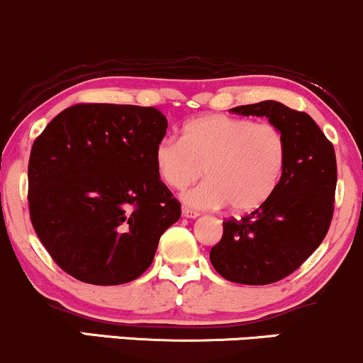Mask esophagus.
I'll return each instance as SVG.
<instances>
[{"mask_svg": "<svg viewBox=\"0 0 363 363\" xmlns=\"http://www.w3.org/2000/svg\"><path fill=\"white\" fill-rule=\"evenodd\" d=\"M182 214L183 217H186V219H195V217H199L197 211H191V208H186V207H183Z\"/></svg>", "mask_w": 363, "mask_h": 363, "instance_id": "34e87169", "label": "esophagus"}]
</instances>
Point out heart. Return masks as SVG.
I'll list each match as a JSON object with an SVG mask.
<instances>
[{
	"label": "heart",
	"instance_id": "obj_1",
	"mask_svg": "<svg viewBox=\"0 0 363 363\" xmlns=\"http://www.w3.org/2000/svg\"><path fill=\"white\" fill-rule=\"evenodd\" d=\"M287 163V143L268 122L212 113L186 122L182 140L164 138L155 147L157 177L182 190L206 172L207 182L183 194L194 208L257 211L274 195Z\"/></svg>",
	"mask_w": 363,
	"mask_h": 363
}]
</instances>
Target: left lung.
<instances>
[{"mask_svg": "<svg viewBox=\"0 0 363 363\" xmlns=\"http://www.w3.org/2000/svg\"><path fill=\"white\" fill-rule=\"evenodd\" d=\"M267 117L287 143V163L270 199L240 220L223 223L211 263L229 282L267 285L296 272L325 240L333 217L336 156L333 144L308 113L265 100L233 108Z\"/></svg>", "mask_w": 363, "mask_h": 363, "instance_id": "8db88e82", "label": "left lung"}]
</instances>
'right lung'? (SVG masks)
<instances>
[{
	"label": "right lung",
	"instance_id": "obj_1",
	"mask_svg": "<svg viewBox=\"0 0 363 363\" xmlns=\"http://www.w3.org/2000/svg\"><path fill=\"white\" fill-rule=\"evenodd\" d=\"M166 127L155 106L81 104L62 110L35 139L30 219L66 274L121 285L151 265L161 234L182 216L155 166Z\"/></svg>",
	"mask_w": 363,
	"mask_h": 363
}]
</instances>
